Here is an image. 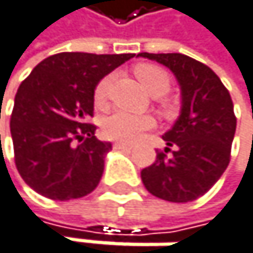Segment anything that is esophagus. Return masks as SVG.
Here are the masks:
<instances>
[{"mask_svg":"<svg viewBox=\"0 0 253 253\" xmlns=\"http://www.w3.org/2000/svg\"><path fill=\"white\" fill-rule=\"evenodd\" d=\"M115 148L116 149H132V144L124 143V141H116L115 143Z\"/></svg>","mask_w":253,"mask_h":253,"instance_id":"34e87169","label":"esophagus"}]
</instances>
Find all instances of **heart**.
I'll return each instance as SVG.
<instances>
[{
	"label": "heart",
	"instance_id": "obj_1",
	"mask_svg": "<svg viewBox=\"0 0 253 253\" xmlns=\"http://www.w3.org/2000/svg\"><path fill=\"white\" fill-rule=\"evenodd\" d=\"M140 84L149 93H160L163 94L169 87V78L162 68L149 63L137 65L133 70ZM110 76L104 78L94 90V99L98 104H102L107 98L109 87H110ZM154 126V120L148 115H135L129 112H115L107 116L104 121V133L109 138L120 140V141H135L140 135L151 129Z\"/></svg>",
	"mask_w": 253,
	"mask_h": 253
}]
</instances>
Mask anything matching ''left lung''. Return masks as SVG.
<instances>
[{
	"mask_svg": "<svg viewBox=\"0 0 253 253\" xmlns=\"http://www.w3.org/2000/svg\"><path fill=\"white\" fill-rule=\"evenodd\" d=\"M137 57L168 68L180 88V113L163 135L165 152L141 171L151 194L169 202H191L219 180L230 162L236 118L230 93L207 65L185 54H149Z\"/></svg>",
	"mask_w": 253,
	"mask_h": 253,
	"instance_id": "left-lung-1",
	"label": "left lung"
}]
</instances>
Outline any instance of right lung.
Returning a JSON list of instances; mask_svg holds the SVG:
<instances>
[{"instance_id": "right-lung-1", "label": "right lung", "mask_w": 253, "mask_h": 253, "mask_svg": "<svg viewBox=\"0 0 253 253\" xmlns=\"http://www.w3.org/2000/svg\"><path fill=\"white\" fill-rule=\"evenodd\" d=\"M135 54L60 52L42 60L15 94L10 116L15 165L34 191L79 199L98 186L110 141L94 137V90Z\"/></svg>"}]
</instances>
